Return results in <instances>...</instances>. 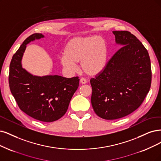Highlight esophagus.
<instances>
[{
  "instance_id": "1",
  "label": "esophagus",
  "mask_w": 161,
  "mask_h": 161,
  "mask_svg": "<svg viewBox=\"0 0 161 161\" xmlns=\"http://www.w3.org/2000/svg\"><path fill=\"white\" fill-rule=\"evenodd\" d=\"M80 83H81V84H86V83H87L86 80L84 79V78H83V77H82V78L80 79Z\"/></svg>"
}]
</instances>
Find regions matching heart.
Returning <instances> with one entry per match:
<instances>
[{
    "instance_id": "1",
    "label": "heart",
    "mask_w": 161,
    "mask_h": 161,
    "mask_svg": "<svg viewBox=\"0 0 161 161\" xmlns=\"http://www.w3.org/2000/svg\"><path fill=\"white\" fill-rule=\"evenodd\" d=\"M108 55V46L101 36L75 37L65 44L60 64L65 71L72 74L80 62L81 69L86 74L96 75L105 68Z\"/></svg>"
}]
</instances>
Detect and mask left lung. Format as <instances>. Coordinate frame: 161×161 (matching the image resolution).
I'll return each instance as SVG.
<instances>
[{"instance_id":"1","label":"left lung","mask_w":161,"mask_h":161,"mask_svg":"<svg viewBox=\"0 0 161 161\" xmlns=\"http://www.w3.org/2000/svg\"><path fill=\"white\" fill-rule=\"evenodd\" d=\"M113 33L122 47L90 80L93 109L107 120L125 117L137 109L149 92L152 77L149 55L141 42L128 31Z\"/></svg>"}]
</instances>
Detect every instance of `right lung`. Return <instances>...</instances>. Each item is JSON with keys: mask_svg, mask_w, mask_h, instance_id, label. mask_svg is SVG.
<instances>
[{"mask_svg": "<svg viewBox=\"0 0 161 161\" xmlns=\"http://www.w3.org/2000/svg\"><path fill=\"white\" fill-rule=\"evenodd\" d=\"M36 33L28 37L16 51L10 64L8 82L10 92L19 108L35 119L53 122L66 113L70 100L78 88V77L33 75L22 68V58L26 44L44 38Z\"/></svg>", "mask_w": 161, "mask_h": 161, "instance_id": "right-lung-1", "label": "right lung"}]
</instances>
